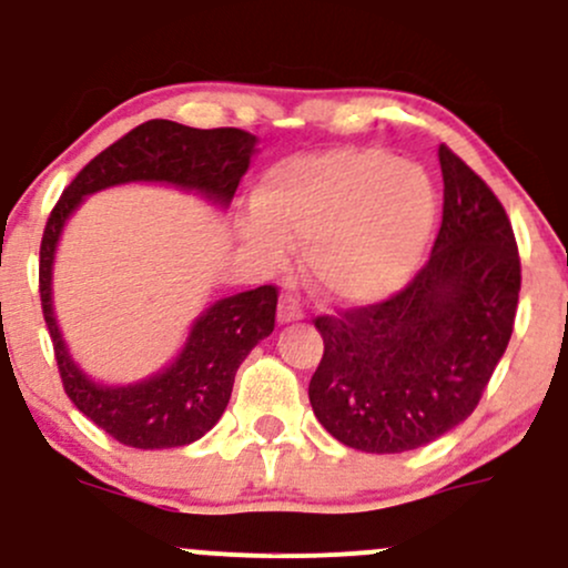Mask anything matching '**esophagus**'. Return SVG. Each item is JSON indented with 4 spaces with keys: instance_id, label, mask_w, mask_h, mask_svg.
<instances>
[{
    "instance_id": "34e87169",
    "label": "esophagus",
    "mask_w": 568,
    "mask_h": 568,
    "mask_svg": "<svg viewBox=\"0 0 568 568\" xmlns=\"http://www.w3.org/2000/svg\"><path fill=\"white\" fill-rule=\"evenodd\" d=\"M304 318V307L300 300H294V296H283L277 304V321L280 324H294V321H302Z\"/></svg>"
}]
</instances>
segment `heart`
Here are the masks:
<instances>
[{"label":"heart","instance_id":"1","mask_svg":"<svg viewBox=\"0 0 568 568\" xmlns=\"http://www.w3.org/2000/svg\"><path fill=\"white\" fill-rule=\"evenodd\" d=\"M435 190L419 165L378 149H329L274 165L242 234L266 264L304 242V272L324 300L345 307L397 294L433 234Z\"/></svg>","mask_w":568,"mask_h":568}]
</instances>
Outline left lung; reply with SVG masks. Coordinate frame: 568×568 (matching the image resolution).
Listing matches in <instances>:
<instances>
[{
	"label": "left lung",
	"instance_id": "8db88e82",
	"mask_svg": "<svg viewBox=\"0 0 568 568\" xmlns=\"http://www.w3.org/2000/svg\"><path fill=\"white\" fill-rule=\"evenodd\" d=\"M438 160L444 220L427 264L389 300L315 318L310 405L351 449L397 455L455 429L515 329L523 277L506 209L446 143Z\"/></svg>",
	"mask_w": 568,
	"mask_h": 568
}]
</instances>
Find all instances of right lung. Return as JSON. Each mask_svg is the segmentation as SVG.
Returning a JSON list of instances; mask_svg holds the SVG:
<instances>
[{
	"label": "right lung",
	"mask_w": 568,
	"mask_h": 568,
	"mask_svg": "<svg viewBox=\"0 0 568 568\" xmlns=\"http://www.w3.org/2000/svg\"><path fill=\"white\" fill-rule=\"evenodd\" d=\"M255 152V135L236 128L199 130L152 119L89 160L51 209L40 244V302L53 356L68 397L87 419L133 449L187 446L217 425L244 356L268 337L277 313V288L242 291L209 304L190 329L182 354L152 378L103 386L70 359L51 304V272L59 234L83 195L128 182H163L195 190L229 206Z\"/></svg>",
	"instance_id": "add662e5"
}]
</instances>
